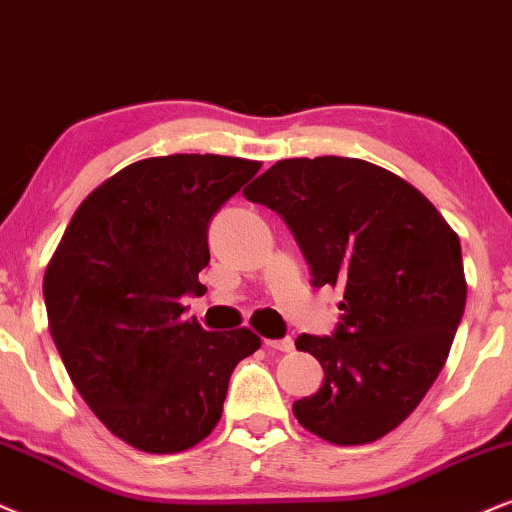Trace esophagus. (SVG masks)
<instances>
[{"instance_id": "esophagus-1", "label": "esophagus", "mask_w": 512, "mask_h": 512, "mask_svg": "<svg viewBox=\"0 0 512 512\" xmlns=\"http://www.w3.org/2000/svg\"><path fill=\"white\" fill-rule=\"evenodd\" d=\"M269 349H278V352H293L295 342L293 338H281V340H264Z\"/></svg>"}]
</instances>
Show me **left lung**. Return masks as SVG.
Here are the masks:
<instances>
[{"mask_svg": "<svg viewBox=\"0 0 512 512\" xmlns=\"http://www.w3.org/2000/svg\"><path fill=\"white\" fill-rule=\"evenodd\" d=\"M243 196L283 217L314 288H345L335 333L295 340L323 368L295 418L340 446L385 437L428 394L461 323L456 231L409 181L359 158L278 160Z\"/></svg>", "mask_w": 512, "mask_h": 512, "instance_id": "left-lung-1", "label": "left lung"}]
</instances>
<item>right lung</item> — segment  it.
I'll return each mask as SVG.
<instances>
[{"label":"right lung","mask_w":512,"mask_h":512,"mask_svg":"<svg viewBox=\"0 0 512 512\" xmlns=\"http://www.w3.org/2000/svg\"><path fill=\"white\" fill-rule=\"evenodd\" d=\"M257 160L177 153L127 165L82 200L44 274L49 333L96 418L134 449L177 454L215 430L248 328L184 321L217 210Z\"/></svg>","instance_id":"1"}]
</instances>
